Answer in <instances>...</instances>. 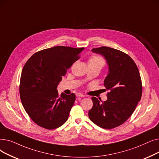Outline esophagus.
Returning <instances> with one entry per match:
<instances>
[{
    "label": "esophagus",
    "instance_id": "obj_1",
    "mask_svg": "<svg viewBox=\"0 0 159 159\" xmlns=\"http://www.w3.org/2000/svg\"><path fill=\"white\" fill-rule=\"evenodd\" d=\"M76 96L77 97H84V95L83 94H81V93H76Z\"/></svg>",
    "mask_w": 159,
    "mask_h": 159
}]
</instances>
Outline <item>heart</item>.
<instances>
[{"label": "heart", "instance_id": "obj_1", "mask_svg": "<svg viewBox=\"0 0 159 159\" xmlns=\"http://www.w3.org/2000/svg\"><path fill=\"white\" fill-rule=\"evenodd\" d=\"M105 65H106V62H105V59L100 56L93 55L90 56L88 59L89 67L95 68V69L100 70V71L105 66Z\"/></svg>", "mask_w": 159, "mask_h": 159}]
</instances>
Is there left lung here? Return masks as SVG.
Listing matches in <instances>:
<instances>
[{"instance_id":"1","label":"left lung","mask_w":159,"mask_h":159,"mask_svg":"<svg viewBox=\"0 0 159 159\" xmlns=\"http://www.w3.org/2000/svg\"><path fill=\"white\" fill-rule=\"evenodd\" d=\"M92 51L102 55L109 65L104 86L109 90L107 100L92 97L90 120L102 128L111 129L124 124L133 113L141 99L142 85L138 67L133 59L118 50L101 47Z\"/></svg>"}]
</instances>
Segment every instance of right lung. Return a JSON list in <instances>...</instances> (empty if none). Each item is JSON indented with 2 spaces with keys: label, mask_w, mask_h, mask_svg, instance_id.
<instances>
[{
  "label": "right lung",
  "mask_w": 159,
  "mask_h": 159,
  "mask_svg": "<svg viewBox=\"0 0 159 159\" xmlns=\"http://www.w3.org/2000/svg\"><path fill=\"white\" fill-rule=\"evenodd\" d=\"M84 49L54 47L35 53L25 63L20 80V100L30 118L40 127L54 129L68 120L75 95L59 96L57 87Z\"/></svg>",
  "instance_id": "right-lung-1"
}]
</instances>
